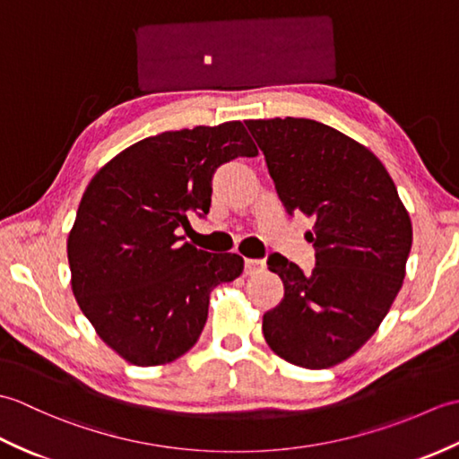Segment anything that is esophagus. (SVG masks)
Returning <instances> with one entry per match:
<instances>
[{
  "label": "esophagus",
  "mask_w": 459,
  "mask_h": 459,
  "mask_svg": "<svg viewBox=\"0 0 459 459\" xmlns=\"http://www.w3.org/2000/svg\"><path fill=\"white\" fill-rule=\"evenodd\" d=\"M266 268V262L260 258H245V272L247 274H258Z\"/></svg>",
  "instance_id": "esophagus-1"
}]
</instances>
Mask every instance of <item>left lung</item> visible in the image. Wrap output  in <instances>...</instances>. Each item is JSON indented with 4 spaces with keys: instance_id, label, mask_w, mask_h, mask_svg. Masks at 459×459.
<instances>
[{
    "instance_id": "left-lung-1",
    "label": "left lung",
    "mask_w": 459,
    "mask_h": 459,
    "mask_svg": "<svg viewBox=\"0 0 459 459\" xmlns=\"http://www.w3.org/2000/svg\"><path fill=\"white\" fill-rule=\"evenodd\" d=\"M290 214L314 221L316 266L268 256L284 298L264 314L276 355L329 368L363 347L403 288L412 224L385 165L365 145L307 118L247 120Z\"/></svg>"
}]
</instances>
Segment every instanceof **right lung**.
Returning a JSON list of instances; mask_svg holds the SVG:
<instances>
[{
	"instance_id": "add662e5",
	"label": "right lung",
	"mask_w": 459,
	"mask_h": 459,
	"mask_svg": "<svg viewBox=\"0 0 459 459\" xmlns=\"http://www.w3.org/2000/svg\"><path fill=\"white\" fill-rule=\"evenodd\" d=\"M255 155L242 122L197 126L130 145L89 183L66 240L71 286L96 333L128 363L187 353L211 288L242 274V256L199 250L181 232L193 212H209L217 168Z\"/></svg>"
}]
</instances>
